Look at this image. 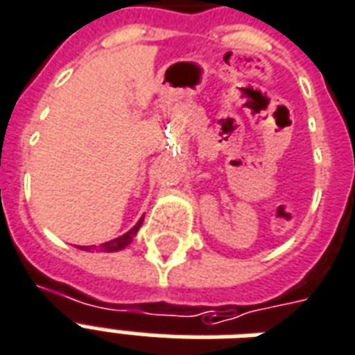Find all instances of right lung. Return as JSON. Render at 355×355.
<instances>
[{
	"label": "right lung",
	"mask_w": 355,
	"mask_h": 355,
	"mask_svg": "<svg viewBox=\"0 0 355 355\" xmlns=\"http://www.w3.org/2000/svg\"><path fill=\"white\" fill-rule=\"evenodd\" d=\"M141 223H143V218L139 221H137V223H135V225L132 227V229H130V231L126 232V234L115 238V240H110V242L102 243V245H100V250L107 251V253H112V251L124 250V248H126V245H128V243L132 242V240H134V236H135V234H137V231H139V227H141ZM91 248H96V245H91ZM80 250H89V248H80Z\"/></svg>",
	"instance_id": "obj_1"
}]
</instances>
